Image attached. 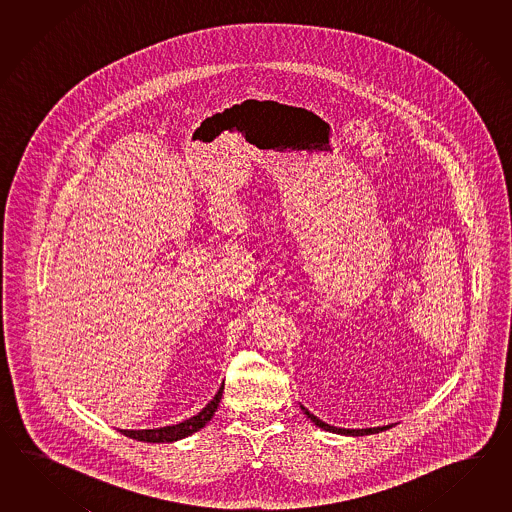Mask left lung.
Instances as JSON below:
<instances>
[{
    "mask_svg": "<svg viewBox=\"0 0 512 512\" xmlns=\"http://www.w3.org/2000/svg\"><path fill=\"white\" fill-rule=\"evenodd\" d=\"M300 408H302V412H304L309 419H311V423L313 425L318 426V428H322V430H326V432H331V434H340V435H351V437H359V435H371V434H379V432H384V430H390L393 425L386 426H373V428H340V426L327 425L324 423L322 419H318L315 414H311L307 408H305L304 404H300Z\"/></svg>",
    "mask_w": 512,
    "mask_h": 512,
    "instance_id": "1",
    "label": "left lung"
}]
</instances>
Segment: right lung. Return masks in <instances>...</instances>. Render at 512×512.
<instances>
[{
    "mask_svg": "<svg viewBox=\"0 0 512 512\" xmlns=\"http://www.w3.org/2000/svg\"><path fill=\"white\" fill-rule=\"evenodd\" d=\"M223 384L219 386L218 393L214 395V399L194 417H188L185 421L177 423V425L161 426V428H146V430H119L120 434L144 441V443H174L179 439H185L188 435L196 434L208 421L214 417L218 410L221 395H223Z\"/></svg>",
    "mask_w": 512,
    "mask_h": 512,
    "instance_id": "1",
    "label": "right lung"
}]
</instances>
